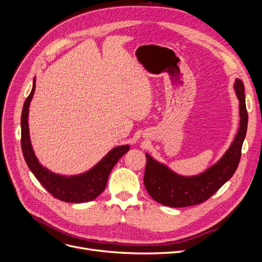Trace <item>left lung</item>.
I'll return each mask as SVG.
<instances>
[{
	"label": "left lung",
	"instance_id": "obj_1",
	"mask_svg": "<svg viewBox=\"0 0 262 262\" xmlns=\"http://www.w3.org/2000/svg\"><path fill=\"white\" fill-rule=\"evenodd\" d=\"M234 90L239 101V128L229 149L213 166L200 174L184 177L146 154L144 185L152 200L174 208L198 205L208 200L232 178L239 164L248 123L245 89L241 79H235Z\"/></svg>",
	"mask_w": 262,
	"mask_h": 262
}]
</instances>
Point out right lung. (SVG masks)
I'll use <instances>...</instances> for the list:
<instances>
[{
    "label": "right lung",
    "mask_w": 262,
    "mask_h": 262,
    "mask_svg": "<svg viewBox=\"0 0 262 262\" xmlns=\"http://www.w3.org/2000/svg\"><path fill=\"white\" fill-rule=\"evenodd\" d=\"M35 77L29 96L26 98L21 113V149L24 158L31 172L37 178L49 193L59 201L66 203H86L91 202L100 195L106 187L108 177L114 166L125 152L130 145L114 147L107 152L97 164L86 172L76 176H62L54 173L48 168L43 167L35 156L29 135V106L34 94Z\"/></svg>",
    "instance_id": "add662e5"
}]
</instances>
